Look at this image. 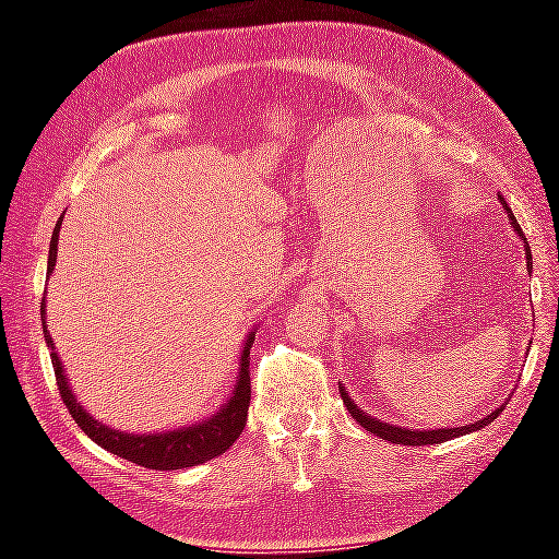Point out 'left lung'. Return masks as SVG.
I'll list each match as a JSON object with an SVG mask.
<instances>
[{
	"label": "left lung",
	"mask_w": 559,
	"mask_h": 559,
	"mask_svg": "<svg viewBox=\"0 0 559 559\" xmlns=\"http://www.w3.org/2000/svg\"><path fill=\"white\" fill-rule=\"evenodd\" d=\"M500 204H503V210L508 214L510 219V226H513V231L520 236V241L525 243V263H527V271L533 273V253H530V243L525 241V234L523 229H520L518 219L513 216V212H510V206L506 204L503 197H500ZM340 396H343V402L347 406V412L353 419L359 424V427H365L367 431H372L374 437L380 439H386L392 443H404V447H427V443H441V441H449V439H456V437H466V433H473L478 429H486L490 421L496 419V416L503 412V406H498V409H493L490 414H486L484 419L473 421V424H466V427H453V429H406V427H396V424H386L382 419H377V416H370L367 412L359 409V406L349 400V394L345 392V386H340Z\"/></svg>",
	"instance_id": "left-lung-1"
}]
</instances>
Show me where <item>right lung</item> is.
<instances>
[{"label":"right lung","instance_id":"1","mask_svg":"<svg viewBox=\"0 0 559 559\" xmlns=\"http://www.w3.org/2000/svg\"><path fill=\"white\" fill-rule=\"evenodd\" d=\"M63 216L56 224L49 243V266L46 273H53L56 266V251H59V231H61ZM46 300L41 302V323H44V340L46 345L51 347V365L56 372V382H59V392L63 404L69 406L71 416L75 424L88 433V439L98 443L100 449L116 453L120 459H128L138 466L155 468V471H177V468H189L200 466L214 456H222V453L231 447V443L239 439L243 431L246 414H249V402H251V377H249V353L253 345V337H257V328L251 330L249 335L243 337L241 345V357H239V372H236V382L231 386L226 402L216 409L212 416H206L202 421L189 424V427L159 431V433H128L110 429L108 424L98 421L96 416L83 409V404L75 400V394L69 384V377L63 372V362L56 353L53 337L46 330Z\"/></svg>","mask_w":559,"mask_h":559}]
</instances>
